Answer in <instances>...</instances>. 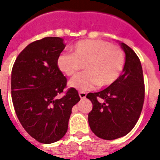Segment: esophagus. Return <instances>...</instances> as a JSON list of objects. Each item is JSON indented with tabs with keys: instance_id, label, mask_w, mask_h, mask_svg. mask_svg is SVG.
Wrapping results in <instances>:
<instances>
[{
	"instance_id": "1",
	"label": "esophagus",
	"mask_w": 160,
	"mask_h": 160,
	"mask_svg": "<svg viewBox=\"0 0 160 160\" xmlns=\"http://www.w3.org/2000/svg\"><path fill=\"white\" fill-rule=\"evenodd\" d=\"M79 96H80V98L81 99H83V98H85L86 96H87V93H86L85 92H79Z\"/></svg>"
}]
</instances>
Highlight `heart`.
Listing matches in <instances>:
<instances>
[{
  "label": "heart",
  "mask_w": 160,
  "mask_h": 160,
  "mask_svg": "<svg viewBox=\"0 0 160 160\" xmlns=\"http://www.w3.org/2000/svg\"><path fill=\"white\" fill-rule=\"evenodd\" d=\"M72 54H62L56 64L67 76H73L85 64L87 71L69 81L70 87L80 92L108 87L119 79L125 65V56L121 47L100 39H83L71 47Z\"/></svg>",
  "instance_id": "heart-1"
}]
</instances>
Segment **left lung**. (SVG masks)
<instances>
[{"instance_id": "obj_1", "label": "left lung", "mask_w": 160, "mask_h": 160, "mask_svg": "<svg viewBox=\"0 0 160 160\" xmlns=\"http://www.w3.org/2000/svg\"><path fill=\"white\" fill-rule=\"evenodd\" d=\"M126 55L122 73L114 84L98 92H89L92 103L88 114L91 129L98 137L115 140L128 134L141 116L145 84L141 61L129 46L121 43Z\"/></svg>"}]
</instances>
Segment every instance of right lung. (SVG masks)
<instances>
[{
    "instance_id": "1",
    "label": "right lung",
    "mask_w": 160,
    "mask_h": 160,
    "mask_svg": "<svg viewBox=\"0 0 160 160\" xmlns=\"http://www.w3.org/2000/svg\"><path fill=\"white\" fill-rule=\"evenodd\" d=\"M63 39L48 37L31 42L12 66L11 94L19 122L36 141L49 144L68 130L73 105L80 100L76 89L67 87V78L56 61L65 48Z\"/></svg>"
}]
</instances>
